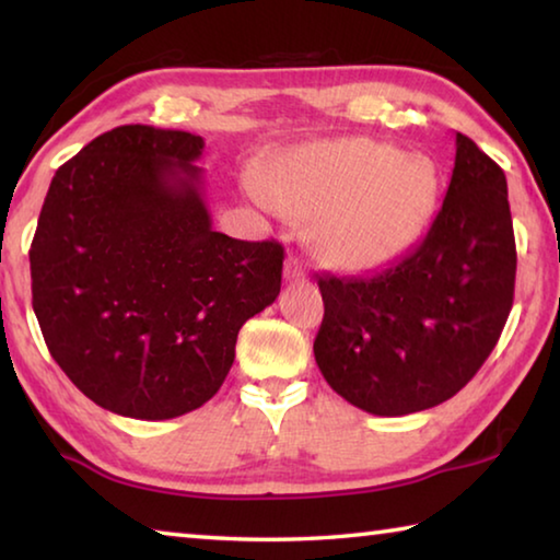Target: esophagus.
Masks as SVG:
<instances>
[{
  "label": "esophagus",
  "instance_id": "1",
  "mask_svg": "<svg viewBox=\"0 0 560 560\" xmlns=\"http://www.w3.org/2000/svg\"><path fill=\"white\" fill-rule=\"evenodd\" d=\"M283 279H287V281H303V279H308V271L303 269V264L296 257H289L287 264H283Z\"/></svg>",
  "mask_w": 560,
  "mask_h": 560
}]
</instances>
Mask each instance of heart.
<instances>
[{"instance_id": "heart-1", "label": "heart", "mask_w": 560, "mask_h": 560, "mask_svg": "<svg viewBox=\"0 0 560 560\" xmlns=\"http://www.w3.org/2000/svg\"><path fill=\"white\" fill-rule=\"evenodd\" d=\"M257 183L291 220L314 222L326 267L373 273L412 249L438 207L432 160L373 138L301 145L261 160Z\"/></svg>"}]
</instances>
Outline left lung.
I'll return each mask as SVG.
<instances>
[{
  "instance_id": "1",
  "label": "left lung",
  "mask_w": 560,
  "mask_h": 560,
  "mask_svg": "<svg viewBox=\"0 0 560 560\" xmlns=\"http://www.w3.org/2000/svg\"><path fill=\"white\" fill-rule=\"evenodd\" d=\"M514 281L506 175L457 132L447 195L424 240L368 277H318L316 363L360 410H428L485 365L514 303Z\"/></svg>"
}]
</instances>
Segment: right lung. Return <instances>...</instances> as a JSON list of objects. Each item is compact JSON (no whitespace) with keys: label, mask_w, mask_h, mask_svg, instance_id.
Returning a JSON list of instances; mask_svg holds the SVG:
<instances>
[{"label":"right lung","mask_w":560,"mask_h":560,"mask_svg":"<svg viewBox=\"0 0 560 560\" xmlns=\"http://www.w3.org/2000/svg\"><path fill=\"white\" fill-rule=\"evenodd\" d=\"M205 140L118 126L63 163L30 249L32 306L51 358L122 417L202 407L234 363L240 328L281 291L283 246L212 230Z\"/></svg>","instance_id":"1"}]
</instances>
